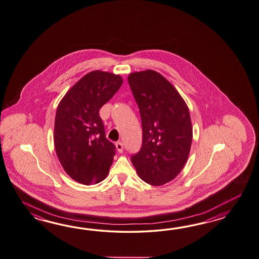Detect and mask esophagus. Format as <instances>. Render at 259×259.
Masks as SVG:
<instances>
[{
  "instance_id": "esophagus-1",
  "label": "esophagus",
  "mask_w": 259,
  "mask_h": 259,
  "mask_svg": "<svg viewBox=\"0 0 259 259\" xmlns=\"http://www.w3.org/2000/svg\"><path fill=\"white\" fill-rule=\"evenodd\" d=\"M116 149H117L119 153H122L123 152V145H122V143H121V142L116 143Z\"/></svg>"
}]
</instances>
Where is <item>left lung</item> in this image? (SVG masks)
Returning <instances> with one entry per match:
<instances>
[{"label":"left lung","instance_id":"1","mask_svg":"<svg viewBox=\"0 0 259 259\" xmlns=\"http://www.w3.org/2000/svg\"><path fill=\"white\" fill-rule=\"evenodd\" d=\"M128 82L139 108L143 132L142 147L131 161L143 181L161 186L181 172L190 155V110L178 90L157 71L133 72Z\"/></svg>","mask_w":259,"mask_h":259}]
</instances>
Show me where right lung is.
I'll use <instances>...</instances> for the list:
<instances>
[{
	"mask_svg": "<svg viewBox=\"0 0 259 259\" xmlns=\"http://www.w3.org/2000/svg\"><path fill=\"white\" fill-rule=\"evenodd\" d=\"M120 75L94 70L78 80L58 104L54 143L71 179L90 185L106 179L116 148L106 138L99 109L120 89Z\"/></svg>",
	"mask_w": 259,
	"mask_h": 259,
	"instance_id": "right-lung-1",
	"label": "right lung"
}]
</instances>
